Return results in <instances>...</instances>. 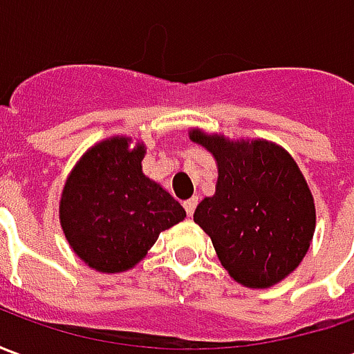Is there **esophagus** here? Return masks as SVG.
Here are the masks:
<instances>
[{
    "label": "esophagus",
    "instance_id": "esophagus-1",
    "mask_svg": "<svg viewBox=\"0 0 354 354\" xmlns=\"http://www.w3.org/2000/svg\"><path fill=\"white\" fill-rule=\"evenodd\" d=\"M197 203H199V199H197V197H192V199L185 201L184 208H185V212H187V216H193L195 208H197Z\"/></svg>",
    "mask_w": 354,
    "mask_h": 354
}]
</instances>
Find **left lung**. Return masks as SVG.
<instances>
[{"label":"left lung","instance_id":"left-lung-1","mask_svg":"<svg viewBox=\"0 0 354 354\" xmlns=\"http://www.w3.org/2000/svg\"><path fill=\"white\" fill-rule=\"evenodd\" d=\"M214 155L218 182L193 214L227 273L248 288L286 279L309 250L315 201L292 155L267 140H230L193 129Z\"/></svg>","mask_w":354,"mask_h":354}]
</instances>
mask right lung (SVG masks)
Listing matches in <instances>:
<instances>
[{
    "mask_svg": "<svg viewBox=\"0 0 354 354\" xmlns=\"http://www.w3.org/2000/svg\"><path fill=\"white\" fill-rule=\"evenodd\" d=\"M113 136L83 155L66 180L60 225L72 250L100 273H121L138 263L159 233L185 210L142 172L144 144Z\"/></svg>",
    "mask_w": 354,
    "mask_h": 354,
    "instance_id": "obj_1",
    "label": "right lung"
}]
</instances>
